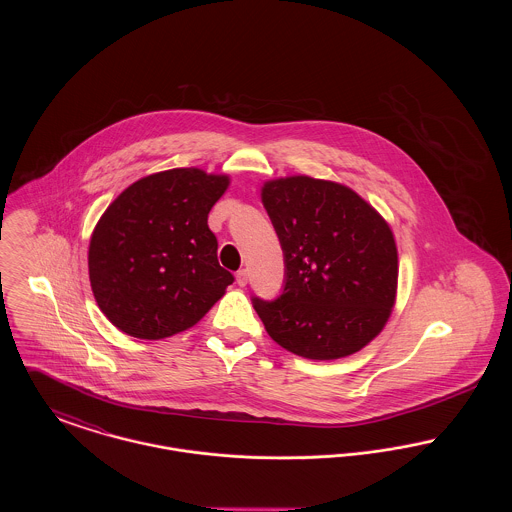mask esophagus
<instances>
[{"label":"esophagus","instance_id":"34e87169","mask_svg":"<svg viewBox=\"0 0 512 512\" xmlns=\"http://www.w3.org/2000/svg\"><path fill=\"white\" fill-rule=\"evenodd\" d=\"M236 282H238V286H242V288L247 286V282H249V272H247L245 268L236 272Z\"/></svg>","mask_w":512,"mask_h":512}]
</instances>
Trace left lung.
<instances>
[{"label":"left lung","instance_id":"1","mask_svg":"<svg viewBox=\"0 0 512 512\" xmlns=\"http://www.w3.org/2000/svg\"><path fill=\"white\" fill-rule=\"evenodd\" d=\"M261 197L284 253L282 293L253 297L268 336L315 361L357 353L380 334L395 301L388 222L347 186L309 176L267 182Z\"/></svg>","mask_w":512,"mask_h":512}]
</instances>
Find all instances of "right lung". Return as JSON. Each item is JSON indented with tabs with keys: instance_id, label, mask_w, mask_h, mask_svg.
Masks as SVG:
<instances>
[{
	"instance_id": "obj_1",
	"label": "right lung",
	"mask_w": 512,
	"mask_h": 512,
	"mask_svg": "<svg viewBox=\"0 0 512 512\" xmlns=\"http://www.w3.org/2000/svg\"><path fill=\"white\" fill-rule=\"evenodd\" d=\"M228 176L172 169L128 186L103 213L88 268L99 309L119 330L161 340L194 326L234 276L220 267L211 207Z\"/></svg>"
}]
</instances>
